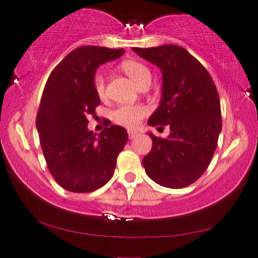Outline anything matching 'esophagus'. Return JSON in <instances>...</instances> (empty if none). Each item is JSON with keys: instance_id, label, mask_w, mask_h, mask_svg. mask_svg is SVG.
<instances>
[{"instance_id": "obj_1", "label": "esophagus", "mask_w": 258, "mask_h": 258, "mask_svg": "<svg viewBox=\"0 0 258 258\" xmlns=\"http://www.w3.org/2000/svg\"><path fill=\"white\" fill-rule=\"evenodd\" d=\"M137 135H139V134H137L136 132H134V130H128V136H129L130 140L135 139Z\"/></svg>"}]
</instances>
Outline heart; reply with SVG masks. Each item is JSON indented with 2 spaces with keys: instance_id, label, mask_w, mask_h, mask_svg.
I'll use <instances>...</instances> for the list:
<instances>
[{
  "instance_id": "obj_1",
  "label": "heart",
  "mask_w": 258,
  "mask_h": 258,
  "mask_svg": "<svg viewBox=\"0 0 258 258\" xmlns=\"http://www.w3.org/2000/svg\"><path fill=\"white\" fill-rule=\"evenodd\" d=\"M121 69L135 82L137 86L143 82L150 81L151 74L147 66L135 59H124L121 62ZM94 88L96 95L100 98H103L105 95V83L104 79L101 74H97L94 77ZM148 114V109L144 105H121L112 111V119L119 125L126 126V128H137L142 122V119Z\"/></svg>"
}]
</instances>
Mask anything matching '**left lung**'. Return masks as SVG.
Instances as JSON below:
<instances>
[{
	"mask_svg": "<svg viewBox=\"0 0 258 258\" xmlns=\"http://www.w3.org/2000/svg\"><path fill=\"white\" fill-rule=\"evenodd\" d=\"M133 50L157 66L163 79L160 107L148 124L170 126L167 139L149 134L153 148L143 167L157 184L185 188L203 175L217 148L222 117L216 86L208 70L179 45Z\"/></svg>",
	"mask_w": 258,
	"mask_h": 258,
	"instance_id": "left-lung-1",
	"label": "left lung"
}]
</instances>
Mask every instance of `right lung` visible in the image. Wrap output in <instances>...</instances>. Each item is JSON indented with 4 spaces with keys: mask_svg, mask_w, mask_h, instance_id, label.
<instances>
[{
    "mask_svg": "<svg viewBox=\"0 0 258 258\" xmlns=\"http://www.w3.org/2000/svg\"><path fill=\"white\" fill-rule=\"evenodd\" d=\"M123 49L83 45L69 52L52 70L42 94L36 128L48 169L63 189L91 192L114 175L128 133L110 125L96 136L88 130L100 97L94 88L98 66L122 56Z\"/></svg>",
    "mask_w": 258,
    "mask_h": 258,
    "instance_id": "add662e5",
    "label": "right lung"
}]
</instances>
